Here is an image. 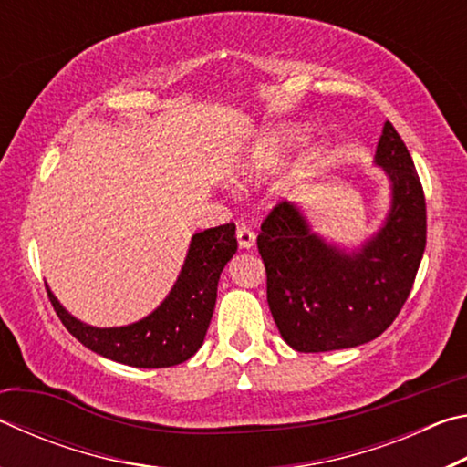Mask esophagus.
<instances>
[{"label":"esophagus","mask_w":467,"mask_h":467,"mask_svg":"<svg viewBox=\"0 0 467 467\" xmlns=\"http://www.w3.org/2000/svg\"><path fill=\"white\" fill-rule=\"evenodd\" d=\"M236 241H239L241 249H251L253 244H255V233H253L249 226L241 224L239 228H236Z\"/></svg>","instance_id":"esophagus-1"}]
</instances>
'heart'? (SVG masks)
I'll use <instances>...</instances> for the list:
<instances>
[{
	"mask_svg": "<svg viewBox=\"0 0 467 467\" xmlns=\"http://www.w3.org/2000/svg\"><path fill=\"white\" fill-rule=\"evenodd\" d=\"M300 144H303V133L295 128L265 131L253 146L247 162L241 167L239 183H251V181H259L270 175L292 152H296Z\"/></svg>",
	"mask_w": 467,
	"mask_h": 467,
	"instance_id": "1",
	"label": "heart"
}]
</instances>
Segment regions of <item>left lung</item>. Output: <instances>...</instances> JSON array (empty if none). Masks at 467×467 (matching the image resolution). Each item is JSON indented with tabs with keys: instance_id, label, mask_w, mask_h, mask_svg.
<instances>
[{
	"instance_id": "obj_1",
	"label": "left lung",
	"mask_w": 467,
	"mask_h": 467,
	"mask_svg": "<svg viewBox=\"0 0 467 467\" xmlns=\"http://www.w3.org/2000/svg\"><path fill=\"white\" fill-rule=\"evenodd\" d=\"M375 164L391 183L383 226L357 251L311 231L303 212L280 202L257 236L267 305L290 348L327 352L367 344L391 326L408 300L426 247V203L412 156L389 121Z\"/></svg>"
}]
</instances>
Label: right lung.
<instances>
[{
	"label": "right lung",
	"mask_w": 467,
	"mask_h": 467,
	"mask_svg": "<svg viewBox=\"0 0 467 467\" xmlns=\"http://www.w3.org/2000/svg\"><path fill=\"white\" fill-rule=\"evenodd\" d=\"M234 253L233 223L195 233L169 296L148 317L123 327L86 326L63 309L49 286L47 292L63 326L88 350L138 368L175 367L202 348L214 313L220 274Z\"/></svg>",
	"instance_id": "obj_1"
}]
</instances>
